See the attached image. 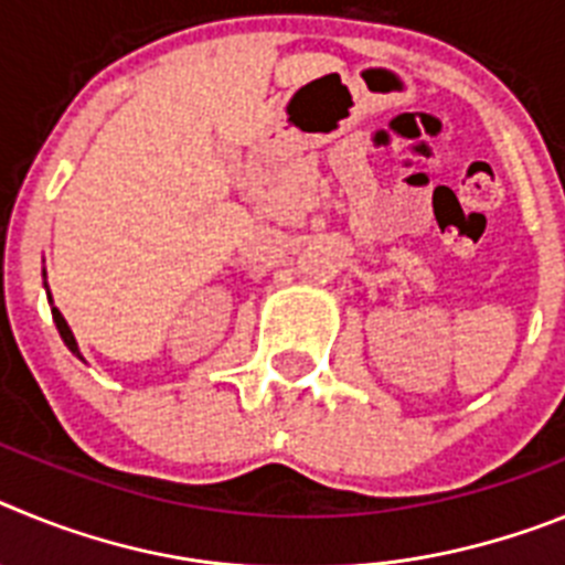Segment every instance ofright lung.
<instances>
[{
    "label": "right lung",
    "instance_id": "obj_1",
    "mask_svg": "<svg viewBox=\"0 0 565 565\" xmlns=\"http://www.w3.org/2000/svg\"><path fill=\"white\" fill-rule=\"evenodd\" d=\"M44 288H47V274H44ZM47 299H50V311H53V322H56V328H58V333H62L64 344H67L70 353H73V356H78V359H82V362H84L82 351H78L76 337H73V331H70V326H67V319L62 317V311H58V308H53V297H50V291H47Z\"/></svg>",
    "mask_w": 565,
    "mask_h": 565
}]
</instances>
